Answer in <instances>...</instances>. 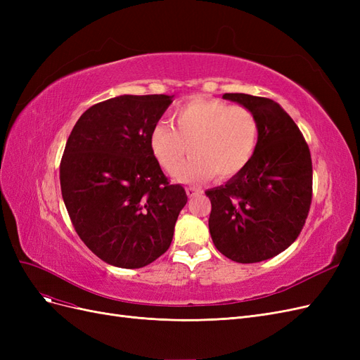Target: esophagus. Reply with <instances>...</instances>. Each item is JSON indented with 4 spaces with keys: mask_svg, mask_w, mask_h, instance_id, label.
<instances>
[{
    "mask_svg": "<svg viewBox=\"0 0 360 360\" xmlns=\"http://www.w3.org/2000/svg\"><path fill=\"white\" fill-rule=\"evenodd\" d=\"M201 192H202L201 188H197V186H188V188H186L188 197H195V195H198V193H201Z\"/></svg>",
    "mask_w": 360,
    "mask_h": 360,
    "instance_id": "obj_1",
    "label": "esophagus"
}]
</instances>
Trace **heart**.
Masks as SVG:
<instances>
[{
    "label": "heart",
    "mask_w": 360,
    "mask_h": 360,
    "mask_svg": "<svg viewBox=\"0 0 360 360\" xmlns=\"http://www.w3.org/2000/svg\"><path fill=\"white\" fill-rule=\"evenodd\" d=\"M169 122L174 129L163 122L151 127L148 144L168 174L179 169L189 151L192 158L177 172L181 180L233 179L249 165L258 147V117L243 105L197 96L174 108Z\"/></svg>",
    "instance_id": "heart-1"
}]
</instances>
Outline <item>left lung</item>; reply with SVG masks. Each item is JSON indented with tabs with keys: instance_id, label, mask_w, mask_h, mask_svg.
Instances as JSON below:
<instances>
[{
	"instance_id": "8db88e82",
	"label": "left lung",
	"mask_w": 360,
	"mask_h": 360,
	"mask_svg": "<svg viewBox=\"0 0 360 360\" xmlns=\"http://www.w3.org/2000/svg\"><path fill=\"white\" fill-rule=\"evenodd\" d=\"M252 110L259 141L252 160L226 184L205 192L212 240L236 263H258L299 237L312 201V160L297 124L267 97L225 93Z\"/></svg>"
}]
</instances>
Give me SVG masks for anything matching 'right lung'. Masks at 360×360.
I'll return each instance as SVG.
<instances>
[{"label":"right lung","mask_w":360,"mask_h":360,"mask_svg":"<svg viewBox=\"0 0 360 360\" xmlns=\"http://www.w3.org/2000/svg\"><path fill=\"white\" fill-rule=\"evenodd\" d=\"M172 96H118L90 106L76 122L60 163L70 221L94 255L139 269L165 254L188 195L171 184L148 135Z\"/></svg>","instance_id":"1"}]
</instances>
